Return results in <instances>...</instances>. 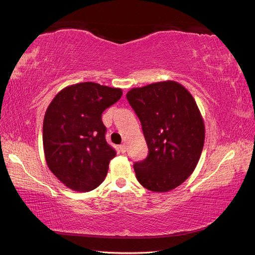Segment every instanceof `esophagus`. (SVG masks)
<instances>
[{
	"mask_svg": "<svg viewBox=\"0 0 255 255\" xmlns=\"http://www.w3.org/2000/svg\"><path fill=\"white\" fill-rule=\"evenodd\" d=\"M126 149H127V147H126V144H122V145H119V150H121V152L122 153H125L126 152Z\"/></svg>",
	"mask_w": 255,
	"mask_h": 255,
	"instance_id": "34e87169",
	"label": "esophagus"
}]
</instances>
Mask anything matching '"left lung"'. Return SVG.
I'll return each mask as SVG.
<instances>
[{"instance_id":"1","label":"left lung","mask_w":255,"mask_h":255,"mask_svg":"<svg viewBox=\"0 0 255 255\" xmlns=\"http://www.w3.org/2000/svg\"><path fill=\"white\" fill-rule=\"evenodd\" d=\"M127 100L140 119L149 154L133 164L139 183L165 193L185 182L196 167L205 124L192 94L175 81L133 88Z\"/></svg>"}]
</instances>
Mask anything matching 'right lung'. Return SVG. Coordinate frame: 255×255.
Returning <instances> with one entry per match:
<instances>
[{
    "instance_id": "1",
    "label": "right lung",
    "mask_w": 255,
    "mask_h": 255,
    "mask_svg": "<svg viewBox=\"0 0 255 255\" xmlns=\"http://www.w3.org/2000/svg\"><path fill=\"white\" fill-rule=\"evenodd\" d=\"M122 95V89L82 82L62 89L48 106L42 126L46 163L72 191L90 192L106 177L116 152L105 140L102 113Z\"/></svg>"
}]
</instances>
